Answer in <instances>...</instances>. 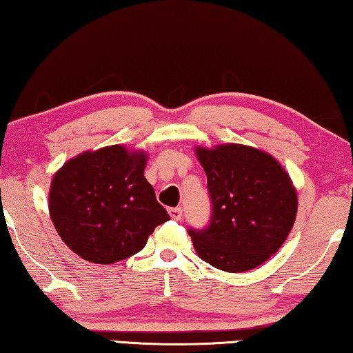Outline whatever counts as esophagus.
I'll list each match as a JSON object with an SVG mask.
<instances>
[{
    "label": "esophagus",
    "mask_w": 353,
    "mask_h": 353,
    "mask_svg": "<svg viewBox=\"0 0 353 353\" xmlns=\"http://www.w3.org/2000/svg\"><path fill=\"white\" fill-rule=\"evenodd\" d=\"M169 214L173 220H180L183 217V209L181 208H172L169 209Z\"/></svg>",
    "instance_id": "obj_1"
}]
</instances>
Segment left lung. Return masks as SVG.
<instances>
[{"instance_id": "1", "label": "left lung", "mask_w": 353, "mask_h": 353, "mask_svg": "<svg viewBox=\"0 0 353 353\" xmlns=\"http://www.w3.org/2000/svg\"><path fill=\"white\" fill-rule=\"evenodd\" d=\"M208 176L212 214L203 230H189L203 261L228 273L259 267L285 242L298 212L290 175L254 147H196Z\"/></svg>"}]
</instances>
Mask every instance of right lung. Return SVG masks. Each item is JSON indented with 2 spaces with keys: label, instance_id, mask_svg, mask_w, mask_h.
Here are the masks:
<instances>
[{
  "label": "right lung",
  "instance_id": "add662e5",
  "mask_svg": "<svg viewBox=\"0 0 353 353\" xmlns=\"http://www.w3.org/2000/svg\"><path fill=\"white\" fill-rule=\"evenodd\" d=\"M145 163L144 152L110 145L80 153L55 173L49 214L68 248L88 262L114 263L170 220L145 180Z\"/></svg>",
  "mask_w": 353,
  "mask_h": 353
}]
</instances>
